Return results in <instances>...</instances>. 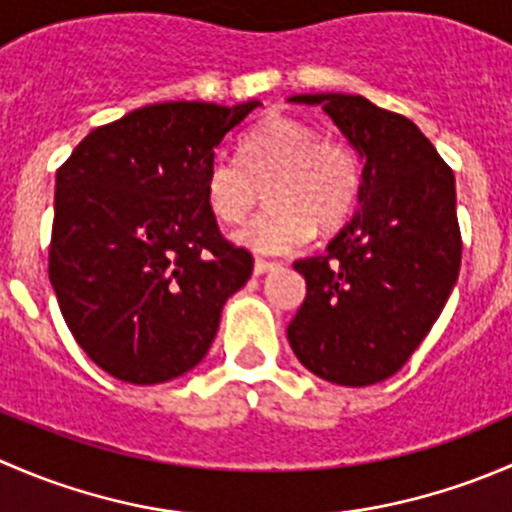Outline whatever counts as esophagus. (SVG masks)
I'll use <instances>...</instances> for the list:
<instances>
[{"instance_id": "esophagus-1", "label": "esophagus", "mask_w": 512, "mask_h": 512, "mask_svg": "<svg viewBox=\"0 0 512 512\" xmlns=\"http://www.w3.org/2000/svg\"><path fill=\"white\" fill-rule=\"evenodd\" d=\"M275 262H267V260H260V257H257L255 260V275H265V272H272L275 270Z\"/></svg>"}]
</instances>
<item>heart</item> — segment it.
Returning <instances> with one entry per match:
<instances>
[{
  "instance_id": "b5f03b06",
  "label": "heart",
  "mask_w": 512,
  "mask_h": 512,
  "mask_svg": "<svg viewBox=\"0 0 512 512\" xmlns=\"http://www.w3.org/2000/svg\"><path fill=\"white\" fill-rule=\"evenodd\" d=\"M240 160L213 158L205 168L203 193L210 213L225 225L250 215L267 185L265 213L255 215L235 240L260 255L299 250L319 230L347 223L361 193L354 151L309 123L267 116L242 136Z\"/></svg>"
}]
</instances>
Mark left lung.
<instances>
[{
  "label": "left lung",
  "instance_id": "obj_1",
  "mask_svg": "<svg viewBox=\"0 0 512 512\" xmlns=\"http://www.w3.org/2000/svg\"><path fill=\"white\" fill-rule=\"evenodd\" d=\"M322 103L364 160L356 215L322 255L294 262L307 297L287 327L319 379L371 386L394 376L426 339L461 270L456 178L414 121L364 96Z\"/></svg>",
  "mask_w": 512,
  "mask_h": 512
}]
</instances>
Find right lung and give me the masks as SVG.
Returning <instances> with one entry per match:
<instances>
[{
  "label": "right lung",
  "instance_id": "1",
  "mask_svg": "<svg viewBox=\"0 0 512 512\" xmlns=\"http://www.w3.org/2000/svg\"><path fill=\"white\" fill-rule=\"evenodd\" d=\"M260 101H168L91 131L56 170L49 280L106 374L160 384L200 364L252 255L203 193L215 148Z\"/></svg>",
  "mask_w": 512,
  "mask_h": 512
}]
</instances>
